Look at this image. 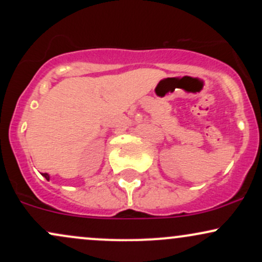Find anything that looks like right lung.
I'll list each match as a JSON object with an SVG mask.
<instances>
[{
  "label": "right lung",
  "mask_w": 262,
  "mask_h": 262,
  "mask_svg": "<svg viewBox=\"0 0 262 262\" xmlns=\"http://www.w3.org/2000/svg\"><path fill=\"white\" fill-rule=\"evenodd\" d=\"M43 176H44L47 180H49V175H48V173H43Z\"/></svg>",
  "instance_id": "add662e5"
}]
</instances>
